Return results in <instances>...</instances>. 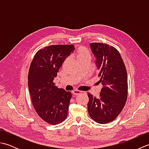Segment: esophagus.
I'll use <instances>...</instances> for the list:
<instances>
[{
    "label": "esophagus",
    "mask_w": 149,
    "mask_h": 149,
    "mask_svg": "<svg viewBox=\"0 0 149 149\" xmlns=\"http://www.w3.org/2000/svg\"><path fill=\"white\" fill-rule=\"evenodd\" d=\"M85 92L83 91H80V90H75L73 91L72 93L74 95H80L82 93H84Z\"/></svg>",
    "instance_id": "obj_1"
}]
</instances>
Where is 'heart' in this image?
Wrapping results in <instances>:
<instances>
[{"instance_id":"1","label":"heart","mask_w":149,"mask_h":149,"mask_svg":"<svg viewBox=\"0 0 149 149\" xmlns=\"http://www.w3.org/2000/svg\"><path fill=\"white\" fill-rule=\"evenodd\" d=\"M90 56V52L88 50L83 47H81L79 48L77 52V59H80L81 58H83L84 56Z\"/></svg>"}]
</instances>
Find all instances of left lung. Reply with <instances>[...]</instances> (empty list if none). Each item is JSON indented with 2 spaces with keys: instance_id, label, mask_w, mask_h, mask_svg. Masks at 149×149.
<instances>
[{
  "instance_id": "left-lung-1",
  "label": "left lung",
  "mask_w": 149,
  "mask_h": 149,
  "mask_svg": "<svg viewBox=\"0 0 149 149\" xmlns=\"http://www.w3.org/2000/svg\"><path fill=\"white\" fill-rule=\"evenodd\" d=\"M96 57L99 83L102 84L100 97L88 93V110L95 122L107 123L113 121L125 105L127 99V70L121 55L115 47L102 43H91Z\"/></svg>"
}]
</instances>
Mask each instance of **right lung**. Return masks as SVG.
<instances>
[{
	"instance_id": "obj_1",
	"label": "right lung",
	"mask_w": 149,
	"mask_h": 149,
	"mask_svg": "<svg viewBox=\"0 0 149 149\" xmlns=\"http://www.w3.org/2000/svg\"><path fill=\"white\" fill-rule=\"evenodd\" d=\"M74 45H53L38 51L31 63L28 86L38 115L50 125L63 122L67 117L72 93L56 87L53 81Z\"/></svg>"
}]
</instances>
